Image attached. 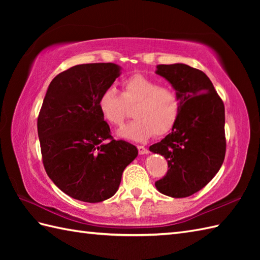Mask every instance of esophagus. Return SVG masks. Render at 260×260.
<instances>
[{
  "mask_svg": "<svg viewBox=\"0 0 260 260\" xmlns=\"http://www.w3.org/2000/svg\"><path fill=\"white\" fill-rule=\"evenodd\" d=\"M137 150H139V153L141 154V155H144V154H147V153H148L147 148H146L145 146H143V145H139V146H137Z\"/></svg>",
  "mask_w": 260,
  "mask_h": 260,
  "instance_id": "1",
  "label": "esophagus"
}]
</instances>
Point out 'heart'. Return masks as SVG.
Instances as JSON below:
<instances>
[{
  "label": "heart",
  "instance_id": "1",
  "mask_svg": "<svg viewBox=\"0 0 260 260\" xmlns=\"http://www.w3.org/2000/svg\"><path fill=\"white\" fill-rule=\"evenodd\" d=\"M135 104L136 119L117 132L118 136L131 141H145L154 134L167 135L181 113L179 92L142 74H134L121 81V93L114 87L105 89L98 107L105 120L121 126L129 115L128 107Z\"/></svg>",
  "mask_w": 260,
  "mask_h": 260
}]
</instances>
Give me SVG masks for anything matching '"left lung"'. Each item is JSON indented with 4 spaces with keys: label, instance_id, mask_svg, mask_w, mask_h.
Masks as SVG:
<instances>
[{
    "label": "left lung",
    "instance_id": "obj_1",
    "mask_svg": "<svg viewBox=\"0 0 260 260\" xmlns=\"http://www.w3.org/2000/svg\"><path fill=\"white\" fill-rule=\"evenodd\" d=\"M156 74L179 92L181 113L172 132L150 146L169 165L155 186L165 196L190 197L206 186L223 163L224 105L201 70L184 63L158 64Z\"/></svg>",
    "mask_w": 260,
    "mask_h": 260
}]
</instances>
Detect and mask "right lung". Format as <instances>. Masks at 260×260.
I'll return each mask as SVG.
<instances>
[{"mask_svg": "<svg viewBox=\"0 0 260 260\" xmlns=\"http://www.w3.org/2000/svg\"><path fill=\"white\" fill-rule=\"evenodd\" d=\"M119 75V66L110 62L74 66L54 77L43 99L38 117L43 167L76 200L96 203L113 197L139 154L134 145L113 139L98 107Z\"/></svg>", "mask_w": 260, "mask_h": 260, "instance_id": "obj_1", "label": "right lung"}]
</instances>
